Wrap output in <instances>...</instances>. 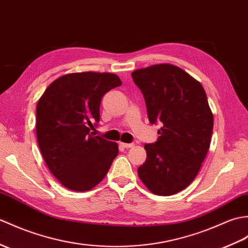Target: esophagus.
Returning <instances> with one entry per match:
<instances>
[{
    "instance_id": "34e87169",
    "label": "esophagus",
    "mask_w": 248,
    "mask_h": 248,
    "mask_svg": "<svg viewBox=\"0 0 248 248\" xmlns=\"http://www.w3.org/2000/svg\"><path fill=\"white\" fill-rule=\"evenodd\" d=\"M120 145H122L124 148H132V147H134V143H125V142H120Z\"/></svg>"
}]
</instances>
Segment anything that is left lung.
<instances>
[{
	"label": "left lung",
	"instance_id": "8db88e82",
	"mask_svg": "<svg viewBox=\"0 0 248 248\" xmlns=\"http://www.w3.org/2000/svg\"><path fill=\"white\" fill-rule=\"evenodd\" d=\"M145 97L151 124L159 137L147 143V159L138 167L140 181L156 195L175 194L198 175L208 152L214 114L203 85L181 67L160 63L131 74Z\"/></svg>",
	"mask_w": 248,
	"mask_h": 248
}]
</instances>
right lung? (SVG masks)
<instances>
[{"label": "right lung", "mask_w": 248, "mask_h": 248, "mask_svg": "<svg viewBox=\"0 0 248 248\" xmlns=\"http://www.w3.org/2000/svg\"><path fill=\"white\" fill-rule=\"evenodd\" d=\"M120 85L122 80L112 73H71L54 80L40 97L39 148L49 171L65 188L93 189L117 156V142L94 136L89 128L99 122L103 95Z\"/></svg>", "instance_id": "obj_1"}]
</instances>
